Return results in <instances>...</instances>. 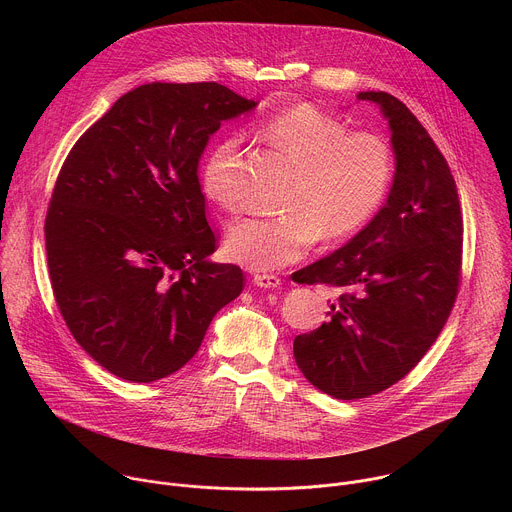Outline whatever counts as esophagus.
I'll return each mask as SVG.
<instances>
[{
	"label": "esophagus",
	"mask_w": 512,
	"mask_h": 512,
	"mask_svg": "<svg viewBox=\"0 0 512 512\" xmlns=\"http://www.w3.org/2000/svg\"><path fill=\"white\" fill-rule=\"evenodd\" d=\"M253 281L257 287H263V289H275L281 285V279L273 273H255Z\"/></svg>",
	"instance_id": "obj_1"
}]
</instances>
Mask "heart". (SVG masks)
<instances>
[{"label":"heart","instance_id":"obj_1","mask_svg":"<svg viewBox=\"0 0 512 512\" xmlns=\"http://www.w3.org/2000/svg\"><path fill=\"white\" fill-rule=\"evenodd\" d=\"M265 135L298 168L281 216L245 218L231 227L227 255L255 271L302 259L314 241H340L358 233L383 206L395 176L393 150L377 133H348L338 117L300 103L263 125ZM241 139L233 133L212 143L200 188L227 212L241 208Z\"/></svg>","mask_w":512,"mask_h":512}]
</instances>
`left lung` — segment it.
Masks as SVG:
<instances>
[{"label":"left lung","instance_id":"1","mask_svg":"<svg viewBox=\"0 0 512 512\" xmlns=\"http://www.w3.org/2000/svg\"><path fill=\"white\" fill-rule=\"evenodd\" d=\"M356 99L389 121L393 186L367 227L291 275L340 289L330 318L296 336L294 356L314 387L344 401L401 381L440 336L458 296L464 233L450 166L417 117L383 91Z\"/></svg>","mask_w":512,"mask_h":512}]
</instances>
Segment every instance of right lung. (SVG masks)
Instances as JSON below:
<instances>
[{
	"mask_svg": "<svg viewBox=\"0 0 512 512\" xmlns=\"http://www.w3.org/2000/svg\"><path fill=\"white\" fill-rule=\"evenodd\" d=\"M255 107L218 83L141 85L64 160L44 225L52 291L70 334L115 377L180 371L243 291L241 267L208 261L198 162L223 121Z\"/></svg>",
	"mask_w": 512,
	"mask_h": 512,
	"instance_id": "1",
	"label": "right lung"
}]
</instances>
